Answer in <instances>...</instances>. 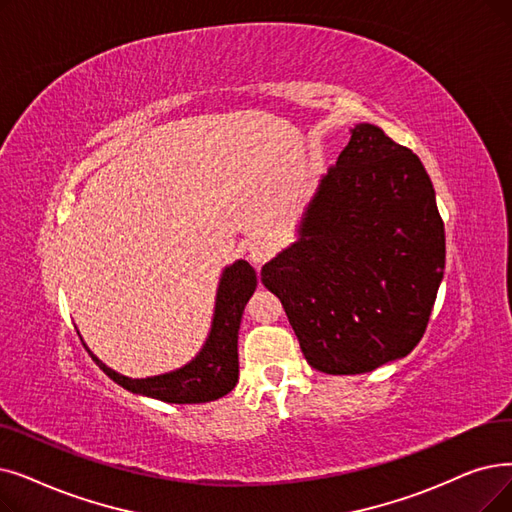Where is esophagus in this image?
Segmentation results:
<instances>
[{"mask_svg": "<svg viewBox=\"0 0 512 512\" xmlns=\"http://www.w3.org/2000/svg\"><path fill=\"white\" fill-rule=\"evenodd\" d=\"M247 255L255 265H261L270 259L272 244L263 238H253L247 242Z\"/></svg>", "mask_w": 512, "mask_h": 512, "instance_id": "obj_1", "label": "esophagus"}]
</instances>
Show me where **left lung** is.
<instances>
[{"mask_svg": "<svg viewBox=\"0 0 512 512\" xmlns=\"http://www.w3.org/2000/svg\"><path fill=\"white\" fill-rule=\"evenodd\" d=\"M443 268L431 177L410 148L360 123L309 201L299 240L263 265L261 282L311 368L362 374L418 345Z\"/></svg>", "mask_w": 512, "mask_h": 512, "instance_id": "1", "label": "left lung"}]
</instances>
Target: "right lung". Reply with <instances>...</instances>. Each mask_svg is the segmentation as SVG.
Here are the masks:
<instances>
[{"label":"right lung","mask_w":512,"mask_h":512,"mask_svg":"<svg viewBox=\"0 0 512 512\" xmlns=\"http://www.w3.org/2000/svg\"><path fill=\"white\" fill-rule=\"evenodd\" d=\"M257 288V274L247 261L238 259L224 270L217 288L215 314L209 339L201 353L180 370L148 379H129L102 364H96L117 385L131 393L161 399L167 404H205L224 397L238 383V328L242 311Z\"/></svg>","instance_id":"1"}]
</instances>
